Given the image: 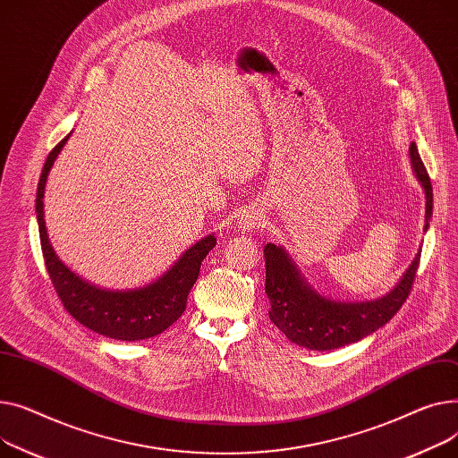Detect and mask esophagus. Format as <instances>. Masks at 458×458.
I'll list each match as a JSON object with an SVG mask.
<instances>
[{"label":"esophagus","instance_id":"34e87169","mask_svg":"<svg viewBox=\"0 0 458 458\" xmlns=\"http://www.w3.org/2000/svg\"><path fill=\"white\" fill-rule=\"evenodd\" d=\"M262 218H264L262 212L253 207V208H250V210H246L244 214H242L240 220H238V225L242 229H259L262 225V222H264Z\"/></svg>","mask_w":458,"mask_h":458}]
</instances>
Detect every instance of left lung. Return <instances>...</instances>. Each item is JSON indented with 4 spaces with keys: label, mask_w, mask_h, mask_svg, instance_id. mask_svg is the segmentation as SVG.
<instances>
[{
    "label": "left lung",
    "mask_w": 458,
    "mask_h": 458,
    "mask_svg": "<svg viewBox=\"0 0 458 458\" xmlns=\"http://www.w3.org/2000/svg\"><path fill=\"white\" fill-rule=\"evenodd\" d=\"M411 163L420 179L427 205H425V231L433 216V186L421 163L416 144H411ZM421 251L416 253L412 264L403 274L399 283L383 298L362 303H344L321 298L305 281L288 253L276 244H266V293L270 300V319L281 333L293 344L312 349V352H329L347 344L359 342L383 327L409 298Z\"/></svg>",
    "instance_id": "left-lung-1"
}]
</instances>
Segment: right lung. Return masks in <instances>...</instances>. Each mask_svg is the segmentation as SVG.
Wrapping results in <instances>:
<instances>
[{
  "mask_svg": "<svg viewBox=\"0 0 458 458\" xmlns=\"http://www.w3.org/2000/svg\"><path fill=\"white\" fill-rule=\"evenodd\" d=\"M72 134V132H70ZM70 134L51 149L37 188V220L42 255L47 274L64 309L85 327L114 340H146L166 331L186 309L188 292L198 281L207 253L216 246V236L208 234L188 248L170 270L155 283L134 290H103L75 276L53 250L44 222V188L49 170Z\"/></svg>",
  "mask_w": 458,
  "mask_h": 458,
  "instance_id": "right-lung-1",
  "label": "right lung"
}]
</instances>
